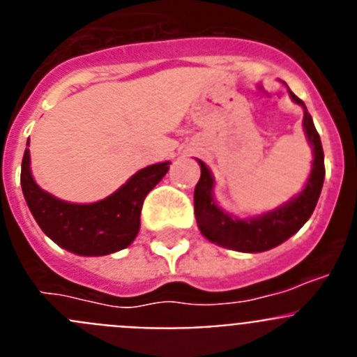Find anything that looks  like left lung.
I'll use <instances>...</instances> for the list:
<instances>
[{
  "instance_id": "left-lung-1",
  "label": "left lung",
  "mask_w": 357,
  "mask_h": 357,
  "mask_svg": "<svg viewBox=\"0 0 357 357\" xmlns=\"http://www.w3.org/2000/svg\"><path fill=\"white\" fill-rule=\"evenodd\" d=\"M289 96H291L293 102L298 103L304 109L302 125H304L309 144L313 146L314 157L307 184L298 197L291 198L288 204L277 207L270 213L239 220V218L225 213L222 207H218L213 198V175H211L206 164L198 160L202 175L197 188H195V216H197L198 229H200L202 234L220 247H227L230 250L238 252H248V254L270 250V248L277 247L288 238H291L295 232H298L317 207L324 178H326L321 141L304 102L301 98H296L291 91H289Z\"/></svg>"
}]
</instances>
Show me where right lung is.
Segmentation results:
<instances>
[{
  "label": "right lung",
  "instance_id": "add662e5",
  "mask_svg": "<svg viewBox=\"0 0 357 357\" xmlns=\"http://www.w3.org/2000/svg\"><path fill=\"white\" fill-rule=\"evenodd\" d=\"M168 169L169 162L151 164L103 200L69 204L36 184L30 169V150H24L21 188L36 222L59 247L78 255H107L127 248L134 241L141 227L144 198Z\"/></svg>",
  "mask_w": 357,
  "mask_h": 357
}]
</instances>
